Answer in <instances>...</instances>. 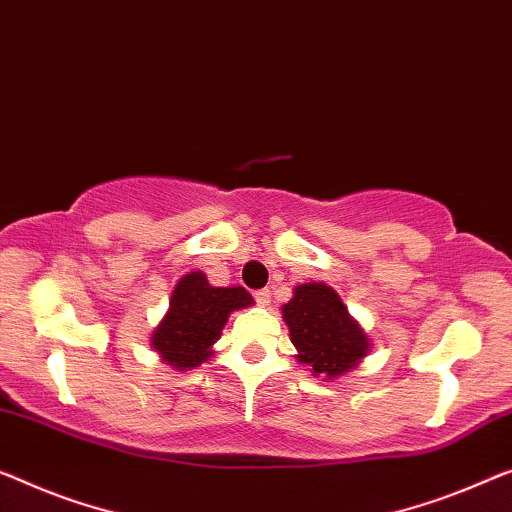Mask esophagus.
Listing matches in <instances>:
<instances>
[{
    "instance_id": "34e87169",
    "label": "esophagus",
    "mask_w": 512,
    "mask_h": 512,
    "mask_svg": "<svg viewBox=\"0 0 512 512\" xmlns=\"http://www.w3.org/2000/svg\"><path fill=\"white\" fill-rule=\"evenodd\" d=\"M255 301L262 305V308H266V305L271 303V289H259V292L255 294Z\"/></svg>"
}]
</instances>
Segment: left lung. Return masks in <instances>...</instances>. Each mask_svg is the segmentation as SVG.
<instances>
[{"mask_svg": "<svg viewBox=\"0 0 512 512\" xmlns=\"http://www.w3.org/2000/svg\"><path fill=\"white\" fill-rule=\"evenodd\" d=\"M296 361L308 365L324 381L338 379L358 368L370 354V338L349 315L340 294L324 282H303L294 287L292 301L282 305Z\"/></svg>", "mask_w": 512, "mask_h": 512, "instance_id": "obj_1", "label": "left lung"}]
</instances>
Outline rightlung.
Masks as SVG:
<instances>
[{"mask_svg": "<svg viewBox=\"0 0 512 512\" xmlns=\"http://www.w3.org/2000/svg\"><path fill=\"white\" fill-rule=\"evenodd\" d=\"M253 303L243 287H213L202 271H188L174 285L170 308L151 333V349L170 368L193 370L213 356L232 312Z\"/></svg>", "mask_w": 512, "mask_h": 512, "instance_id": "add662e5", "label": "right lung"}]
</instances>
